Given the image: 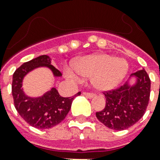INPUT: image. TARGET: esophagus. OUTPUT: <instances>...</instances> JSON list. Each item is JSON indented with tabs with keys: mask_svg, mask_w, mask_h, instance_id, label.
I'll return each instance as SVG.
<instances>
[{
	"mask_svg": "<svg viewBox=\"0 0 160 160\" xmlns=\"http://www.w3.org/2000/svg\"><path fill=\"white\" fill-rule=\"evenodd\" d=\"M83 95L86 96L87 98H93L95 96V94L94 93H90V92H83Z\"/></svg>",
	"mask_w": 160,
	"mask_h": 160,
	"instance_id": "34e87169",
	"label": "esophagus"
}]
</instances>
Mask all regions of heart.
I'll return each mask as SVG.
<instances>
[{
	"instance_id": "1",
	"label": "heart",
	"mask_w": 160,
	"mask_h": 160,
	"mask_svg": "<svg viewBox=\"0 0 160 160\" xmlns=\"http://www.w3.org/2000/svg\"><path fill=\"white\" fill-rule=\"evenodd\" d=\"M128 71V63L123 59L106 54L86 55L66 67L65 74L68 79L81 81L91 77L93 86L99 90L113 89L124 78Z\"/></svg>"
}]
</instances>
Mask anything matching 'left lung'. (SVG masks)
Returning a JSON list of instances; mask_svg holds the SVG:
<instances>
[{
	"label": "left lung",
	"instance_id": "1",
	"mask_svg": "<svg viewBox=\"0 0 160 160\" xmlns=\"http://www.w3.org/2000/svg\"><path fill=\"white\" fill-rule=\"evenodd\" d=\"M138 79L133 86L125 83L114 90L104 91L105 106L96 117L106 127L114 130L126 129L141 119L150 96V79L144 70L132 74Z\"/></svg>",
	"mask_w": 160,
	"mask_h": 160
}]
</instances>
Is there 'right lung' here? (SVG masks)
<instances>
[{"label":"right lung","mask_w":160,"mask_h":160,"mask_svg":"<svg viewBox=\"0 0 160 160\" xmlns=\"http://www.w3.org/2000/svg\"><path fill=\"white\" fill-rule=\"evenodd\" d=\"M51 59L46 55H41L25 62L13 74L11 92L14 105L21 118L36 129H50L57 125L69 113L74 98L80 95L78 92L73 97H61L55 88L40 98L27 97L21 89L25 75L35 68L49 67L55 76H60L61 72L51 65Z\"/></svg>","instance_id":"right-lung-1"}]
</instances>
